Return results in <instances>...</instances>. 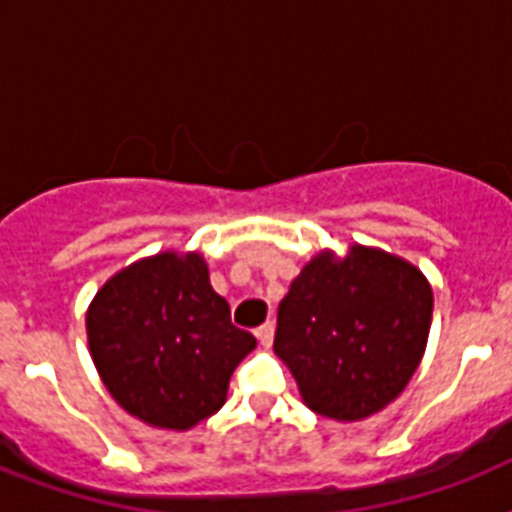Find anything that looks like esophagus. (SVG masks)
<instances>
[{
    "label": "esophagus",
    "mask_w": 512,
    "mask_h": 512,
    "mask_svg": "<svg viewBox=\"0 0 512 512\" xmlns=\"http://www.w3.org/2000/svg\"><path fill=\"white\" fill-rule=\"evenodd\" d=\"M255 335H257V340H260V345H263V348H271V342H273V324H271V321L257 329Z\"/></svg>",
    "instance_id": "obj_1"
}]
</instances>
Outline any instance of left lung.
Returning a JSON list of instances; mask_svg holds the SVG:
<instances>
[{
	"label": "left lung",
	"mask_w": 512,
	"mask_h": 512,
	"mask_svg": "<svg viewBox=\"0 0 512 512\" xmlns=\"http://www.w3.org/2000/svg\"><path fill=\"white\" fill-rule=\"evenodd\" d=\"M433 319L425 273L385 249H321L279 303L273 350L311 412L358 422L396 401L417 372Z\"/></svg>",
	"instance_id": "left-lung-1"
}]
</instances>
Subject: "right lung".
I'll return each instance as SVG.
<instances>
[{"label":"right lung","instance_id":"add662e5","mask_svg":"<svg viewBox=\"0 0 512 512\" xmlns=\"http://www.w3.org/2000/svg\"><path fill=\"white\" fill-rule=\"evenodd\" d=\"M92 364L116 404L159 430H191L225 404L257 340L231 324L201 252L164 249L116 271L87 308Z\"/></svg>","mask_w":512,"mask_h":512}]
</instances>
